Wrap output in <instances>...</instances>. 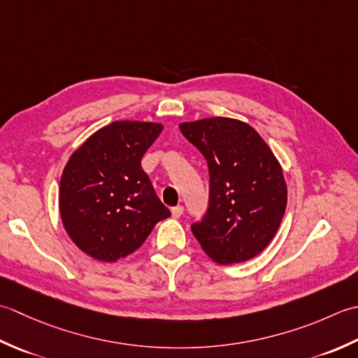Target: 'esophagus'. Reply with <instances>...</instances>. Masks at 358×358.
I'll return each instance as SVG.
<instances>
[{"label": "esophagus", "mask_w": 358, "mask_h": 358, "mask_svg": "<svg viewBox=\"0 0 358 358\" xmlns=\"http://www.w3.org/2000/svg\"><path fill=\"white\" fill-rule=\"evenodd\" d=\"M182 215H184V207H182V206L171 208V216L174 217V220H179Z\"/></svg>", "instance_id": "1"}]
</instances>
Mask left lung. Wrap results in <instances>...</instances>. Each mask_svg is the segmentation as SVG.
<instances>
[{
	"mask_svg": "<svg viewBox=\"0 0 358 358\" xmlns=\"http://www.w3.org/2000/svg\"><path fill=\"white\" fill-rule=\"evenodd\" d=\"M182 134L208 164V210L192 225L202 250L220 264L249 261L266 249L287 206L281 165L249 123L230 117L182 122Z\"/></svg>",
	"mask_w": 358,
	"mask_h": 358,
	"instance_id": "1",
	"label": "left lung"
}]
</instances>
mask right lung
<instances>
[{
    "label": "right lung",
    "mask_w": 358,
    "mask_h": 358,
    "mask_svg": "<svg viewBox=\"0 0 358 358\" xmlns=\"http://www.w3.org/2000/svg\"><path fill=\"white\" fill-rule=\"evenodd\" d=\"M162 129L156 122L115 120L71 155L58 207L68 236L87 257L103 262L127 258L171 215L141 165Z\"/></svg>",
    "instance_id": "right-lung-1"
}]
</instances>
